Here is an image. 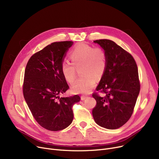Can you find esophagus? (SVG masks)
<instances>
[{"label": "esophagus", "instance_id": "34e87169", "mask_svg": "<svg viewBox=\"0 0 159 159\" xmlns=\"http://www.w3.org/2000/svg\"><path fill=\"white\" fill-rule=\"evenodd\" d=\"M80 98H81L82 101H84V100H85L86 98H87V97H86V96H84V95H82V96H81Z\"/></svg>", "mask_w": 159, "mask_h": 159}]
</instances>
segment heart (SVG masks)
I'll list each match as a JSON object with an SVG mask.
<instances>
[{"instance_id":"1","label":"heart","mask_w":159,"mask_h":159,"mask_svg":"<svg viewBox=\"0 0 159 159\" xmlns=\"http://www.w3.org/2000/svg\"><path fill=\"white\" fill-rule=\"evenodd\" d=\"M72 64L64 61L61 70L65 80L71 84L76 77V68H80L82 77L78 79L71 86L74 93L88 94L94 88L96 79L102 77L106 66V56L104 50L85 44H79L70 55Z\"/></svg>"}]
</instances>
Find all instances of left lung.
<instances>
[{"label": "left lung", "instance_id": "left-lung-1", "mask_svg": "<svg viewBox=\"0 0 159 159\" xmlns=\"http://www.w3.org/2000/svg\"><path fill=\"white\" fill-rule=\"evenodd\" d=\"M93 42L104 49L107 66L96 88L104 96L92 95L97 102L92 115L100 126L115 129L128 121L134 110L140 88L138 68L132 55L113 41Z\"/></svg>", "mask_w": 159, "mask_h": 159}]
</instances>
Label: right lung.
<instances>
[{"label": "right lung", "instance_id": "right-lung-1", "mask_svg": "<svg viewBox=\"0 0 159 159\" xmlns=\"http://www.w3.org/2000/svg\"><path fill=\"white\" fill-rule=\"evenodd\" d=\"M72 41L55 42L33 54L24 72L23 94L33 117L49 131H60L73 119L72 107L80 101L78 95L60 97L69 89L61 64Z\"/></svg>", "mask_w": 159, "mask_h": 159}]
</instances>
